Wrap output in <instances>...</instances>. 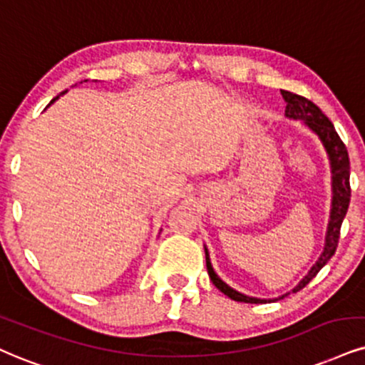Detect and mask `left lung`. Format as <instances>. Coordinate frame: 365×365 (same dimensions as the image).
<instances>
[{
    "instance_id": "left-lung-1",
    "label": "left lung",
    "mask_w": 365,
    "mask_h": 365,
    "mask_svg": "<svg viewBox=\"0 0 365 365\" xmlns=\"http://www.w3.org/2000/svg\"><path fill=\"white\" fill-rule=\"evenodd\" d=\"M282 98L286 101V111L284 116L289 120H298L303 121L304 127L312 130L317 135L318 140L322 142L323 148H325L328 162H330V174H331V205H330V218H328V227L325 233V245H323V252L318 257L317 262L313 264V267L309 269L307 276H304L298 282V286H294L289 292L279 296V298L272 299H264V298H254V296H247L244 292H238L222 281L217 272H215L213 265H211L210 252L205 247L206 254V269H208L210 279L213 281V284L218 287L223 294H227L228 298L233 301H240V303H274V301L282 299L284 296L291 294V292H298L308 284L312 279L322 271V267L328 260L331 259V255L335 254L336 245H339L340 238V227L344 222L345 215H347L349 203H350V162L347 148H345L344 142L340 140L339 133L335 132L331 121L322 113V110L314 105L313 101L307 100V98L299 96V94L282 91Z\"/></svg>"
}]
</instances>
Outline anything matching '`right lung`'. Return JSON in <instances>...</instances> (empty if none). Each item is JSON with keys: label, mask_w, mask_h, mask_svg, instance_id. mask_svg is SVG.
<instances>
[{"label": "right lung", "mask_w": 365, "mask_h": 365, "mask_svg": "<svg viewBox=\"0 0 365 365\" xmlns=\"http://www.w3.org/2000/svg\"><path fill=\"white\" fill-rule=\"evenodd\" d=\"M81 83H83V81H81ZM84 83H86V81H84ZM64 93H66V91H64ZM64 93H62V94H64ZM58 96H61V94H58ZM58 96H56V98H53V100H52L51 103H48V106H51V105H52V103H53V101H56V100H58ZM48 106H47V108H48Z\"/></svg>", "instance_id": "add662e5"}]
</instances>
